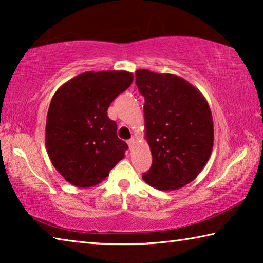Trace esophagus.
I'll use <instances>...</instances> for the list:
<instances>
[{
	"label": "esophagus",
	"instance_id": "esophagus-1",
	"mask_svg": "<svg viewBox=\"0 0 263 263\" xmlns=\"http://www.w3.org/2000/svg\"><path fill=\"white\" fill-rule=\"evenodd\" d=\"M135 141H136L135 138H131L130 140H127V145H128V147L132 148V147H133V145H135Z\"/></svg>",
	"mask_w": 263,
	"mask_h": 263
}]
</instances>
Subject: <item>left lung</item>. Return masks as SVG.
Returning a JSON list of instances; mask_svg holds the SVG:
<instances>
[{
	"mask_svg": "<svg viewBox=\"0 0 263 263\" xmlns=\"http://www.w3.org/2000/svg\"><path fill=\"white\" fill-rule=\"evenodd\" d=\"M136 84L145 97V137L153 158L142 180L158 190L180 189L210 159L215 138L210 106L177 75L138 69Z\"/></svg>",
	"mask_w": 263,
	"mask_h": 263,
	"instance_id": "1",
	"label": "left lung"
}]
</instances>
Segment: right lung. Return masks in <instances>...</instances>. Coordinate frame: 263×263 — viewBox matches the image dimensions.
<instances>
[{"label": "right lung", "mask_w": 263, "mask_h": 263, "mask_svg": "<svg viewBox=\"0 0 263 263\" xmlns=\"http://www.w3.org/2000/svg\"><path fill=\"white\" fill-rule=\"evenodd\" d=\"M126 70L86 72L62 84L48 108L45 144L53 166L78 188H90L109 176L125 157L127 144L108 117L116 97L131 86Z\"/></svg>", "instance_id": "add662e5"}]
</instances>
